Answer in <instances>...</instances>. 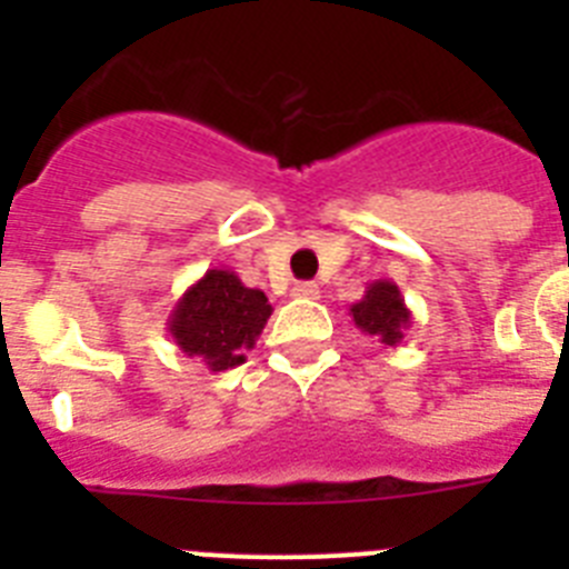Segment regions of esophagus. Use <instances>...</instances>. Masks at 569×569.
Here are the masks:
<instances>
[{
	"label": "esophagus",
	"mask_w": 569,
	"mask_h": 569,
	"mask_svg": "<svg viewBox=\"0 0 569 569\" xmlns=\"http://www.w3.org/2000/svg\"><path fill=\"white\" fill-rule=\"evenodd\" d=\"M293 296L296 299H319V284H313V281H301V284H296L293 288Z\"/></svg>",
	"instance_id": "1"
}]
</instances>
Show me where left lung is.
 <instances>
[{
	"instance_id": "left-lung-1",
	"label": "left lung",
	"mask_w": 569,
	"mask_h": 569,
	"mask_svg": "<svg viewBox=\"0 0 569 569\" xmlns=\"http://www.w3.org/2000/svg\"><path fill=\"white\" fill-rule=\"evenodd\" d=\"M350 319L370 339L385 347H396L405 339V330L413 325V313L405 305L399 284L390 279H376L367 284L365 296L350 305Z\"/></svg>"
}]
</instances>
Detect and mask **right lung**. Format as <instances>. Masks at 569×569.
Wrapping results in <instances>:
<instances>
[{"label":"right lung","mask_w":569,"mask_h":569,"mask_svg":"<svg viewBox=\"0 0 569 569\" xmlns=\"http://www.w3.org/2000/svg\"><path fill=\"white\" fill-rule=\"evenodd\" d=\"M270 313L261 290L244 288L233 270L213 268L176 301L168 333L184 356L202 361L210 373H222L248 361Z\"/></svg>","instance_id":"1"}]
</instances>
